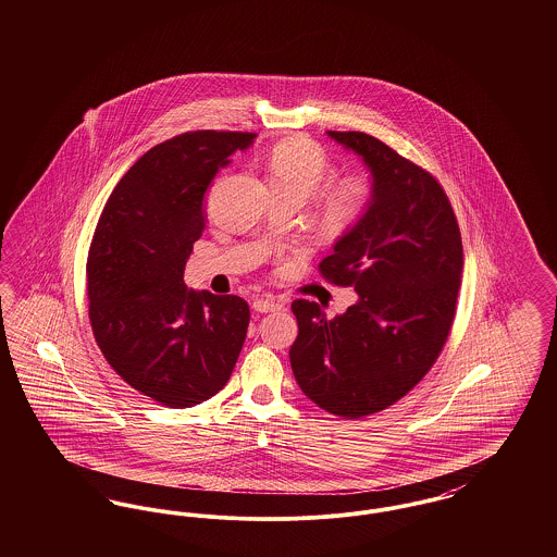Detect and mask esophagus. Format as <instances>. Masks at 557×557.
I'll return each mask as SVG.
<instances>
[{
    "label": "esophagus",
    "instance_id": "1",
    "mask_svg": "<svg viewBox=\"0 0 557 557\" xmlns=\"http://www.w3.org/2000/svg\"><path fill=\"white\" fill-rule=\"evenodd\" d=\"M282 307H284V302L280 298H273V296H261L252 302V309L257 313H271V311H277Z\"/></svg>",
    "mask_w": 557,
    "mask_h": 557
}]
</instances>
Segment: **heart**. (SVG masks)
Returning <instances> with one entry per match:
<instances>
[{
  "label": "heart",
  "instance_id": "1",
  "mask_svg": "<svg viewBox=\"0 0 557 557\" xmlns=\"http://www.w3.org/2000/svg\"><path fill=\"white\" fill-rule=\"evenodd\" d=\"M265 175L275 196H290L300 205L319 194L315 225L325 239L355 232L375 198L370 173H352L325 186L334 175V162L318 141L305 135H292L271 146Z\"/></svg>",
  "mask_w": 557,
  "mask_h": 557
}]
</instances>
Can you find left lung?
Here are the masks:
<instances>
[{
	"label": "left lung",
	"instance_id": "1",
	"mask_svg": "<svg viewBox=\"0 0 557 557\" xmlns=\"http://www.w3.org/2000/svg\"><path fill=\"white\" fill-rule=\"evenodd\" d=\"M368 164L375 198L368 216L319 273L359 300L327 319L298 298L290 348L300 391L327 413L359 420L405 397L449 338L463 271L461 234L432 173L363 132H327Z\"/></svg>",
	"mask_w": 557,
	"mask_h": 557
}]
</instances>
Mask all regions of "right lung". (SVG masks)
Here are the masks:
<instances>
[{"label": "right lung", "mask_w": 557, "mask_h": 557, "mask_svg": "<svg viewBox=\"0 0 557 557\" xmlns=\"http://www.w3.org/2000/svg\"><path fill=\"white\" fill-rule=\"evenodd\" d=\"M257 133L187 132L148 150L112 189L87 257L94 338L132 388L184 409L214 397L236 368L250 309L234 294L187 290L216 171Z\"/></svg>", "instance_id": "right-lung-1"}]
</instances>
